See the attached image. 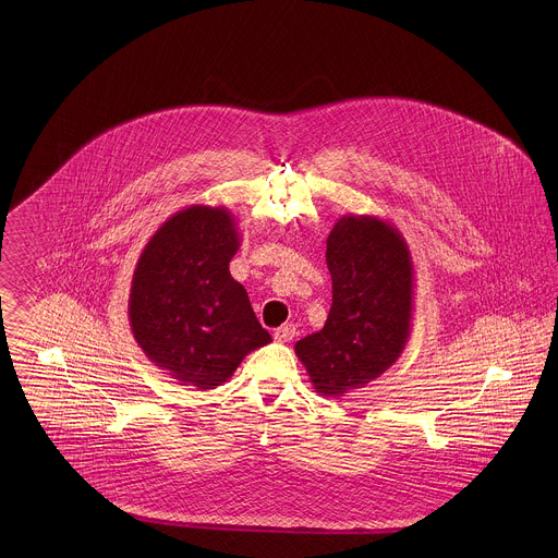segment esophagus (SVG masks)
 <instances>
[{
  "label": "esophagus",
  "mask_w": 558,
  "mask_h": 558,
  "mask_svg": "<svg viewBox=\"0 0 558 558\" xmlns=\"http://www.w3.org/2000/svg\"><path fill=\"white\" fill-rule=\"evenodd\" d=\"M294 335H296L294 324H284V326H280V328L274 330V341H278V343H289V341L294 339Z\"/></svg>",
  "instance_id": "1"
}]
</instances>
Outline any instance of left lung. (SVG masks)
Returning <instances> with one entry per match:
<instances>
[{"label":"left lung","instance_id":"1","mask_svg":"<svg viewBox=\"0 0 558 558\" xmlns=\"http://www.w3.org/2000/svg\"><path fill=\"white\" fill-rule=\"evenodd\" d=\"M332 305L324 328L294 353L322 398H343L389 371L412 332L414 266L398 228L343 215L326 240Z\"/></svg>","mask_w":558,"mask_h":558}]
</instances>
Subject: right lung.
Instances as JSON below:
<instances>
[{
    "instance_id": "right-lung-1",
    "label": "right lung",
    "mask_w": 558,
    "mask_h": 558,
    "mask_svg": "<svg viewBox=\"0 0 558 558\" xmlns=\"http://www.w3.org/2000/svg\"><path fill=\"white\" fill-rule=\"evenodd\" d=\"M239 226L226 207L190 205L146 242L130 291V326L144 355L178 385L215 389L271 343L230 274Z\"/></svg>"
}]
</instances>
